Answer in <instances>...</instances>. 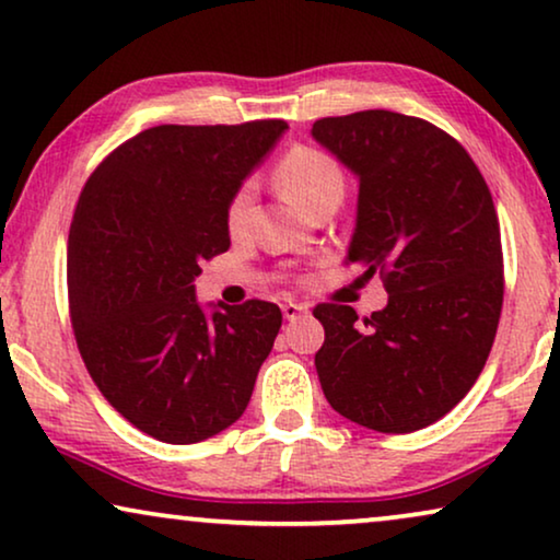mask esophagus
Returning a JSON list of instances; mask_svg holds the SVG:
<instances>
[{"label":"esophagus","instance_id":"obj_1","mask_svg":"<svg viewBox=\"0 0 560 560\" xmlns=\"http://www.w3.org/2000/svg\"><path fill=\"white\" fill-rule=\"evenodd\" d=\"M303 313H308V305H303V303H293V301L282 303V316H285L288 320H295L298 316H303Z\"/></svg>","mask_w":560,"mask_h":560}]
</instances>
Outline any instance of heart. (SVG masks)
Returning a JSON list of instances; mask_svg holds the SVG:
<instances>
[{"label":"heart","mask_w":560,"mask_h":560,"mask_svg":"<svg viewBox=\"0 0 560 560\" xmlns=\"http://www.w3.org/2000/svg\"><path fill=\"white\" fill-rule=\"evenodd\" d=\"M275 183L290 201L305 211H313L324 198L343 194V173L326 152L313 148H293L275 167ZM255 186L244 183L229 201L226 226L232 234H240L249 224Z\"/></svg>","instance_id":"1"}]
</instances>
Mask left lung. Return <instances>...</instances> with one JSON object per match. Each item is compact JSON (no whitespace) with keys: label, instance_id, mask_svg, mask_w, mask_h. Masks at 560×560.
Masks as SVG:
<instances>
[{"label":"left lung","instance_id":"8db88e82","mask_svg":"<svg viewBox=\"0 0 560 560\" xmlns=\"http://www.w3.org/2000/svg\"><path fill=\"white\" fill-rule=\"evenodd\" d=\"M313 140L359 180L347 259L380 272L387 305L359 324L351 305L313 311L326 339L316 372L351 423L412 433L477 382L502 311L500 221L454 137L418 117L366 109L318 119Z\"/></svg>","mask_w":560,"mask_h":560}]
</instances>
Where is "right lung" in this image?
<instances>
[{"label": "right lung", "mask_w": 560, "mask_h": 560, "mask_svg": "<svg viewBox=\"0 0 560 560\" xmlns=\"http://www.w3.org/2000/svg\"><path fill=\"white\" fill-rule=\"evenodd\" d=\"M288 125H160L119 144L81 190L68 301L86 370L112 408L163 443L242 418L282 313L196 298L201 259L229 249L226 209Z\"/></svg>", "instance_id": "add662e5"}]
</instances>
